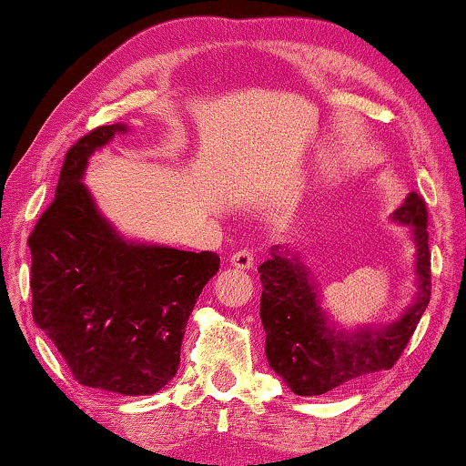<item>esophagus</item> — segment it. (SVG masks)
<instances>
[{
    "label": "esophagus",
    "instance_id": "esophagus-1",
    "mask_svg": "<svg viewBox=\"0 0 466 466\" xmlns=\"http://www.w3.org/2000/svg\"><path fill=\"white\" fill-rule=\"evenodd\" d=\"M228 263H231L233 267H238V269H250V267L254 265L252 250H248V248H244V250L235 252L233 257L228 258Z\"/></svg>",
    "mask_w": 466,
    "mask_h": 466
}]
</instances>
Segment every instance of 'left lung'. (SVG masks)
<instances>
[{
	"mask_svg": "<svg viewBox=\"0 0 466 466\" xmlns=\"http://www.w3.org/2000/svg\"><path fill=\"white\" fill-rule=\"evenodd\" d=\"M390 220L410 227L416 248V297L390 324L341 329L330 320L320 305V292L311 271L292 248L273 246L271 257L258 267L267 362L299 397H316L369 373L386 371L399 360L416 330L431 301L429 212L422 197L407 195Z\"/></svg>",
	"mask_w": 466,
	"mask_h": 466,
	"instance_id": "1",
	"label": "left lung"
}]
</instances>
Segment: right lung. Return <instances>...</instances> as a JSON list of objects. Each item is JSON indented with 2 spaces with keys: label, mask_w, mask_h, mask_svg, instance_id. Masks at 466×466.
<instances>
[{
  "label": "right lung",
  "mask_w": 466,
  "mask_h": 466,
  "mask_svg": "<svg viewBox=\"0 0 466 466\" xmlns=\"http://www.w3.org/2000/svg\"><path fill=\"white\" fill-rule=\"evenodd\" d=\"M127 131L97 127L67 150L55 201L27 244L34 320L74 378L142 397L176 375L188 316L220 258L127 239L99 212L82 184L88 158Z\"/></svg>",
  "instance_id": "add662e5"
}]
</instances>
